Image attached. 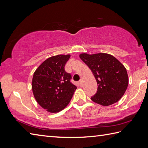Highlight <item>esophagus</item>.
Wrapping results in <instances>:
<instances>
[{"mask_svg":"<svg viewBox=\"0 0 148 148\" xmlns=\"http://www.w3.org/2000/svg\"><path fill=\"white\" fill-rule=\"evenodd\" d=\"M82 82H83V80H82V79H81L79 81V82H78V84H79V86H82Z\"/></svg>","mask_w":148,"mask_h":148,"instance_id":"esophagus-1","label":"esophagus"}]
</instances>
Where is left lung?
<instances>
[{"instance_id": "left-lung-1", "label": "left lung", "mask_w": 148, "mask_h": 148, "mask_svg": "<svg viewBox=\"0 0 148 148\" xmlns=\"http://www.w3.org/2000/svg\"><path fill=\"white\" fill-rule=\"evenodd\" d=\"M79 57L91 69L99 84L97 93L91 97L92 101L103 106L117 102L123 96L128 84L124 65L107 53H83Z\"/></svg>"}]
</instances>
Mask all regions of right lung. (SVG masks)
<instances>
[{
  "mask_svg": "<svg viewBox=\"0 0 148 148\" xmlns=\"http://www.w3.org/2000/svg\"><path fill=\"white\" fill-rule=\"evenodd\" d=\"M70 55L51 56L37 69L32 79V91L37 103L49 112H57L70 102L77 87L65 71Z\"/></svg>",
  "mask_w": 148,
  "mask_h": 148,
  "instance_id": "obj_1",
  "label": "right lung"
}]
</instances>
